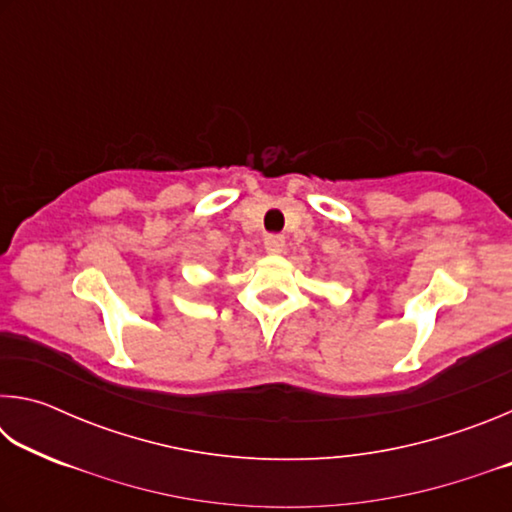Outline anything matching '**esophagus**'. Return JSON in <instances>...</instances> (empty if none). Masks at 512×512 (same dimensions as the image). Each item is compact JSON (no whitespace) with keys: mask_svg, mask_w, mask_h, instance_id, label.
Wrapping results in <instances>:
<instances>
[{"mask_svg":"<svg viewBox=\"0 0 512 512\" xmlns=\"http://www.w3.org/2000/svg\"><path fill=\"white\" fill-rule=\"evenodd\" d=\"M264 248L271 255L282 253V250H284V237L282 235H273V232H271V235L264 237Z\"/></svg>","mask_w":512,"mask_h":512,"instance_id":"esophagus-1","label":"esophagus"}]
</instances>
